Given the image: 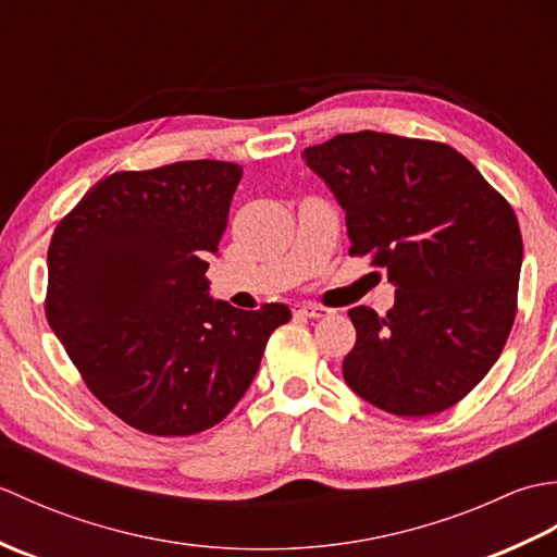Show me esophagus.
<instances>
[{"mask_svg": "<svg viewBox=\"0 0 557 557\" xmlns=\"http://www.w3.org/2000/svg\"><path fill=\"white\" fill-rule=\"evenodd\" d=\"M294 313L306 315V318H325V315H330V309H325V306H318V304H299L297 309H294Z\"/></svg>", "mask_w": 557, "mask_h": 557, "instance_id": "obj_1", "label": "esophagus"}]
</instances>
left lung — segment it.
<instances>
[{
  "label": "left lung",
  "instance_id": "left-lung-1",
  "mask_svg": "<svg viewBox=\"0 0 557 557\" xmlns=\"http://www.w3.org/2000/svg\"><path fill=\"white\" fill-rule=\"evenodd\" d=\"M347 212L349 256L395 282V306L349 311L347 385L395 417L465 399L498 361L517 315L522 232L512 206L447 144L339 134L301 152Z\"/></svg>",
  "mask_w": 557,
  "mask_h": 557
}]
</instances>
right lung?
Wrapping results in <instances>:
<instances>
[{"label":"right lung","mask_w":557,"mask_h":557,"mask_svg":"<svg viewBox=\"0 0 557 557\" xmlns=\"http://www.w3.org/2000/svg\"><path fill=\"white\" fill-rule=\"evenodd\" d=\"M244 170L186 160L104 176L47 248L45 315L83 383L150 435L220 423L251 385L285 304L258 311L208 297Z\"/></svg>","instance_id":"1"}]
</instances>
